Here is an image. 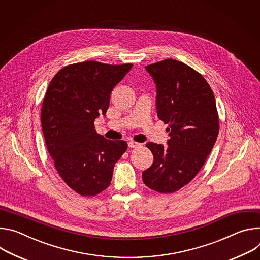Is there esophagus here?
Masks as SVG:
<instances>
[{
	"label": "esophagus",
	"instance_id": "1",
	"mask_svg": "<svg viewBox=\"0 0 260 260\" xmlns=\"http://www.w3.org/2000/svg\"><path fill=\"white\" fill-rule=\"evenodd\" d=\"M128 147L131 148V149H136V148L141 147V143H138L134 140H130V141H128Z\"/></svg>",
	"mask_w": 260,
	"mask_h": 260
}]
</instances>
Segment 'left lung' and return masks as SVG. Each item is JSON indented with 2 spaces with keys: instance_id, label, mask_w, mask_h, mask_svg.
<instances>
[{
  "instance_id": "1",
  "label": "left lung",
  "mask_w": 260,
  "mask_h": 260,
  "mask_svg": "<svg viewBox=\"0 0 260 260\" xmlns=\"http://www.w3.org/2000/svg\"><path fill=\"white\" fill-rule=\"evenodd\" d=\"M146 70L156 84L158 118L168 124L167 147L148 142L154 162L142 181L159 193H174L190 183L204 166L218 133L216 100L204 76L188 65L164 60Z\"/></svg>"
}]
</instances>
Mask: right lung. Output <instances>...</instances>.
I'll return each instance as SVG.
<instances>
[{
  "mask_svg": "<svg viewBox=\"0 0 260 260\" xmlns=\"http://www.w3.org/2000/svg\"><path fill=\"white\" fill-rule=\"evenodd\" d=\"M132 66L72 64L48 85L41 108L46 147L60 177L82 196H95L110 185L113 166L127 150L126 141L98 134L94 122L105 115L111 91Z\"/></svg>",
  "mask_w": 260,
  "mask_h": 260,
  "instance_id": "1",
  "label": "right lung"
}]
</instances>
